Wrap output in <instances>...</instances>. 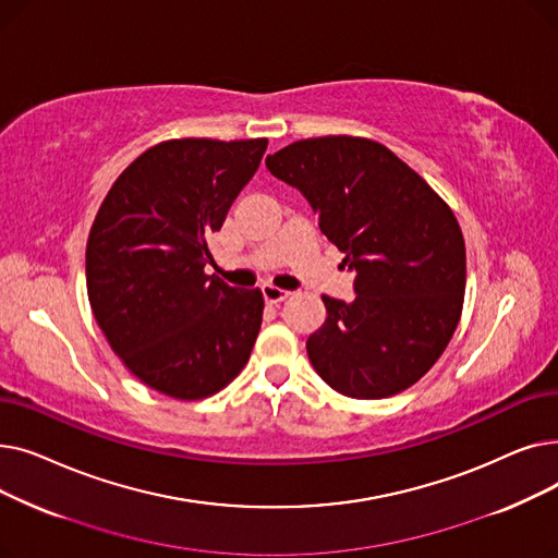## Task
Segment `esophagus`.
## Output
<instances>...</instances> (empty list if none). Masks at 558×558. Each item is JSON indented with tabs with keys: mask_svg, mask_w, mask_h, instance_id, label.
Here are the masks:
<instances>
[{
	"mask_svg": "<svg viewBox=\"0 0 558 558\" xmlns=\"http://www.w3.org/2000/svg\"><path fill=\"white\" fill-rule=\"evenodd\" d=\"M262 296H264V301H267V303L276 305V303H282L284 299H289V291L280 289L276 284H264L262 287Z\"/></svg>",
	"mask_w": 558,
	"mask_h": 558,
	"instance_id": "1",
	"label": "esophagus"
}]
</instances>
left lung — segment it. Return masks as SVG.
I'll list each match as a JSON object with an SVG mask.
<instances>
[{
    "mask_svg": "<svg viewBox=\"0 0 558 558\" xmlns=\"http://www.w3.org/2000/svg\"><path fill=\"white\" fill-rule=\"evenodd\" d=\"M267 167L303 192L320 232L357 271L353 303L320 296L328 318L307 339L314 371L357 400L416 385L444 355L463 310L465 244L450 205L368 137L299 140Z\"/></svg>",
    "mask_w": 558,
    "mask_h": 558,
    "instance_id": "obj_1",
    "label": "left lung"
}]
</instances>
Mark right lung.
<instances>
[{
	"label": "right lung",
	"instance_id": "1",
	"mask_svg": "<svg viewBox=\"0 0 558 558\" xmlns=\"http://www.w3.org/2000/svg\"><path fill=\"white\" fill-rule=\"evenodd\" d=\"M267 137L165 140L99 205L85 248L97 326L124 366L175 400L215 396L246 366L264 299L205 274L210 234L259 167Z\"/></svg>",
	"mask_w": 558,
	"mask_h": 558
}]
</instances>
